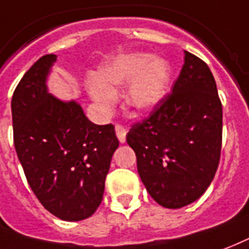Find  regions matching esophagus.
I'll use <instances>...</instances> for the list:
<instances>
[{"mask_svg": "<svg viewBox=\"0 0 249 249\" xmlns=\"http://www.w3.org/2000/svg\"><path fill=\"white\" fill-rule=\"evenodd\" d=\"M115 134H117V137H118V139H119V142H121V143L126 142L127 130L124 128V127L121 126V124H117V126H115Z\"/></svg>", "mask_w": 249, "mask_h": 249, "instance_id": "obj_1", "label": "esophagus"}]
</instances>
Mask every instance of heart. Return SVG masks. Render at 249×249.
<instances>
[{"mask_svg": "<svg viewBox=\"0 0 249 249\" xmlns=\"http://www.w3.org/2000/svg\"><path fill=\"white\" fill-rule=\"evenodd\" d=\"M171 81V67L166 59L148 53H130L112 58L97 72L87 86L94 102L108 110L117 92L127 86L124 101L135 112H148L166 97Z\"/></svg>", "mask_w": 249, "mask_h": 249, "instance_id": "b5f03b06", "label": "heart"}]
</instances>
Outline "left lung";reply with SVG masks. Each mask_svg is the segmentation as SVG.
Wrapping results in <instances>:
<instances>
[{
  "mask_svg": "<svg viewBox=\"0 0 249 249\" xmlns=\"http://www.w3.org/2000/svg\"><path fill=\"white\" fill-rule=\"evenodd\" d=\"M223 107L215 78L200 58L184 52L172 92L128 131L138 174L166 208H182L206 192L221 151Z\"/></svg>",
  "mask_w": 249,
  "mask_h": 249,
  "instance_id": "left-lung-1",
  "label": "left lung"
}]
</instances>
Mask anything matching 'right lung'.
<instances>
[{
  "label": "right lung",
  "mask_w": 249,
  "mask_h": 249,
  "mask_svg": "<svg viewBox=\"0 0 249 249\" xmlns=\"http://www.w3.org/2000/svg\"><path fill=\"white\" fill-rule=\"evenodd\" d=\"M55 62V54L39 58L14 90V147L41 204L62 220L79 221L101 204L119 142L112 124H94L77 101H62L49 91Z\"/></svg>",
  "instance_id": "1"
}]
</instances>
